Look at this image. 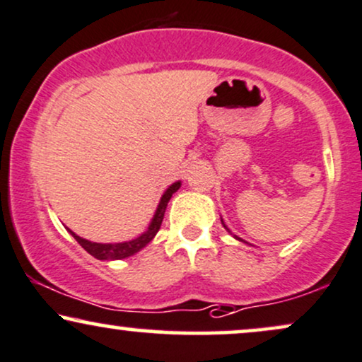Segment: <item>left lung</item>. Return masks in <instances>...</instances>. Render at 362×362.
Masks as SVG:
<instances>
[{
    "mask_svg": "<svg viewBox=\"0 0 362 362\" xmlns=\"http://www.w3.org/2000/svg\"><path fill=\"white\" fill-rule=\"evenodd\" d=\"M221 221H223V219H221ZM223 226H224V228H226V224H224V221H223ZM226 229H228V228H226ZM229 230V229H228ZM229 233H230V230H229ZM234 238H236L238 239V241H243V239L241 238H238V236H234Z\"/></svg>",
    "mask_w": 362,
    "mask_h": 362,
    "instance_id": "obj_1",
    "label": "left lung"
}]
</instances>
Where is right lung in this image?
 Instances as JSON below:
<instances>
[{"label": "right lung", "mask_w": 362, "mask_h": 362, "mask_svg": "<svg viewBox=\"0 0 362 362\" xmlns=\"http://www.w3.org/2000/svg\"><path fill=\"white\" fill-rule=\"evenodd\" d=\"M180 185H182V182L178 180V182H175V184L170 185L167 190H165L162 199H160L158 207H156V211H155L153 219H151L150 226H148V229L143 234H139L138 238L132 239V241L93 243V241H87V239H84V238L77 236V234L71 229H67V230L72 234L74 238H76V241L79 243V245L84 247V250L89 252L90 256H94V258L103 259V261L104 259H124V258H128V256H133L134 252H138L139 250H143V247H145L148 243H150L151 239L156 236L160 226H162L165 211H167V206H168V200L172 199V195L175 194L178 189H180Z\"/></svg>", "instance_id": "right-lung-1"}]
</instances>
